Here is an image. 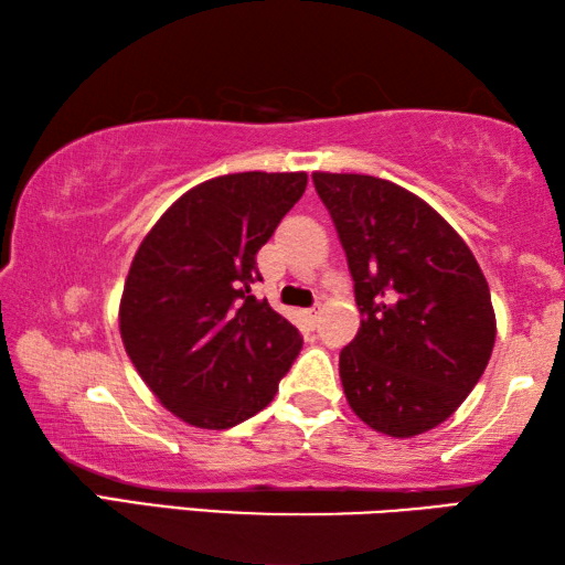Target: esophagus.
I'll list each match as a JSON object with an SVG mask.
<instances>
[{
    "label": "esophagus",
    "instance_id": "34e87169",
    "mask_svg": "<svg viewBox=\"0 0 565 565\" xmlns=\"http://www.w3.org/2000/svg\"><path fill=\"white\" fill-rule=\"evenodd\" d=\"M319 313H321V303H317V306H313V309L306 311V317H309V321H317Z\"/></svg>",
    "mask_w": 565,
    "mask_h": 565
}]
</instances>
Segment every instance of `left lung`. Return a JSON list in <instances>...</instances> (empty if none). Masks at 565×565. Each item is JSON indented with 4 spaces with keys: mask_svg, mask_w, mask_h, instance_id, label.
Listing matches in <instances>:
<instances>
[{
    "mask_svg": "<svg viewBox=\"0 0 565 565\" xmlns=\"http://www.w3.org/2000/svg\"><path fill=\"white\" fill-rule=\"evenodd\" d=\"M353 276L356 339L339 353L353 414L411 438L454 414L489 366L495 311L456 228L424 199L369 174L313 171Z\"/></svg>",
    "mask_w": 565,
    "mask_h": 565,
    "instance_id": "obj_1",
    "label": "left lung"
}]
</instances>
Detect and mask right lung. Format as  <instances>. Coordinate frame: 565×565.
Wrapping results in <instances>:
<instances>
[{
	"label": "right lung",
	"instance_id": "add662e5",
	"mask_svg": "<svg viewBox=\"0 0 565 565\" xmlns=\"http://www.w3.org/2000/svg\"><path fill=\"white\" fill-rule=\"evenodd\" d=\"M306 171H242L171 204L134 254L119 333L167 411L222 431L271 404L301 337L252 296L256 252L306 191Z\"/></svg>",
	"mask_w": 565,
	"mask_h": 565
}]
</instances>
